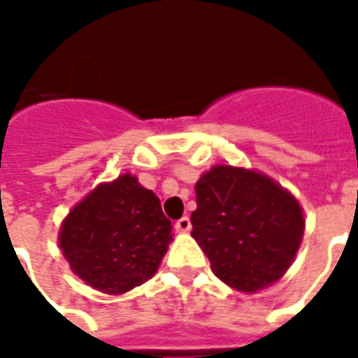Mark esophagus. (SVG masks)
Returning <instances> with one entry per match:
<instances>
[{
	"label": "esophagus",
	"instance_id": "34e87169",
	"mask_svg": "<svg viewBox=\"0 0 358 358\" xmlns=\"http://www.w3.org/2000/svg\"><path fill=\"white\" fill-rule=\"evenodd\" d=\"M174 227H176V231L180 233H187L189 229H192V222H189V218L187 216H182L180 220H176V224H174Z\"/></svg>",
	"mask_w": 358,
	"mask_h": 358
}]
</instances>
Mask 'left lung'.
<instances>
[{
  "instance_id": "1",
  "label": "left lung",
  "mask_w": 358,
  "mask_h": 358,
  "mask_svg": "<svg viewBox=\"0 0 358 358\" xmlns=\"http://www.w3.org/2000/svg\"><path fill=\"white\" fill-rule=\"evenodd\" d=\"M193 239L231 288L256 292L280 279L303 235L298 201L260 172L218 165L195 184Z\"/></svg>"
}]
</instances>
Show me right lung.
Here are the masks:
<instances>
[{"instance_id": "obj_1", "label": "right lung", "mask_w": 358, "mask_h": 358, "mask_svg": "<svg viewBox=\"0 0 358 358\" xmlns=\"http://www.w3.org/2000/svg\"><path fill=\"white\" fill-rule=\"evenodd\" d=\"M171 231L157 195L123 174L71 210L60 229V248L87 285L123 294L157 271Z\"/></svg>"}]
</instances>
